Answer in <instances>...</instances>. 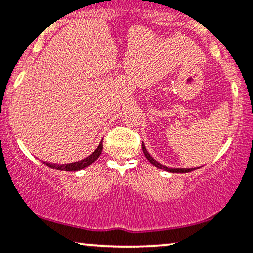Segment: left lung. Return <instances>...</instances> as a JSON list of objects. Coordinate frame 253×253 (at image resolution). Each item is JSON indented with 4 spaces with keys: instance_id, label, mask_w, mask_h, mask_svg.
I'll use <instances>...</instances> for the list:
<instances>
[{
    "instance_id": "left-lung-1",
    "label": "left lung",
    "mask_w": 253,
    "mask_h": 253,
    "mask_svg": "<svg viewBox=\"0 0 253 253\" xmlns=\"http://www.w3.org/2000/svg\"><path fill=\"white\" fill-rule=\"evenodd\" d=\"M142 150H143V154H145L147 160H148L150 164L154 165L155 167H158L160 169H164V170H166V171H170V172H189V171H193V170H195V169L198 168V167L197 168H169V167H166V166L159 164V162L156 161V160H154V159L152 158V156H150V154H149L148 152H147L146 147H145V145H143V143H142Z\"/></svg>"
}]
</instances>
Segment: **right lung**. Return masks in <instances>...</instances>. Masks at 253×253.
Segmentation results:
<instances>
[{
	"label": "right lung",
	"mask_w": 253,
	"mask_h": 253,
	"mask_svg": "<svg viewBox=\"0 0 253 253\" xmlns=\"http://www.w3.org/2000/svg\"><path fill=\"white\" fill-rule=\"evenodd\" d=\"M101 150H103V140L99 143L98 148L92 153L91 155L87 156V158L82 160V161L73 162V164H68V165H56V164H50V162H44L46 166H49L51 168H55L57 170H64V171H77L81 170V169L87 167V166L92 165L101 154Z\"/></svg>",
	"instance_id": "1"
}]
</instances>
